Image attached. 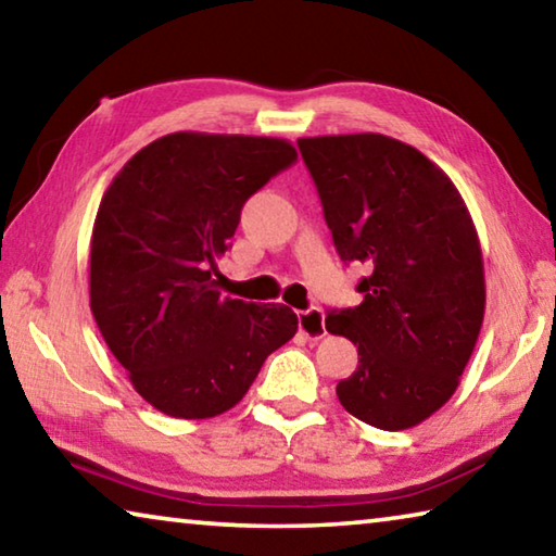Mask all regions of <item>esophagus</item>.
Wrapping results in <instances>:
<instances>
[{"label": "esophagus", "instance_id": "1", "mask_svg": "<svg viewBox=\"0 0 556 556\" xmlns=\"http://www.w3.org/2000/svg\"><path fill=\"white\" fill-rule=\"evenodd\" d=\"M299 331L306 338H318L326 336V324H324V312L321 308H306V312H299Z\"/></svg>", "mask_w": 556, "mask_h": 556}]
</instances>
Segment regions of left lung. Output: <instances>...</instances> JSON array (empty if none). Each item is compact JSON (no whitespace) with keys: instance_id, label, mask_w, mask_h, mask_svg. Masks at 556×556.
Here are the masks:
<instances>
[{"instance_id":"1","label":"left lung","mask_w":556,"mask_h":556,"mask_svg":"<svg viewBox=\"0 0 556 556\" xmlns=\"http://www.w3.org/2000/svg\"><path fill=\"white\" fill-rule=\"evenodd\" d=\"M343 262L372 271L361 306L331 312L326 331L357 345L336 388L343 409L384 431L417 427L456 392L485 314L483 252L454 181L400 139L301 137Z\"/></svg>"}]
</instances>
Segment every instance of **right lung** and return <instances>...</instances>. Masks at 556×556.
I'll return each instance as SVG.
<instances>
[{
	"label": "right lung",
	"mask_w": 556,
	"mask_h": 556,
	"mask_svg": "<svg viewBox=\"0 0 556 556\" xmlns=\"http://www.w3.org/2000/svg\"><path fill=\"white\" fill-rule=\"evenodd\" d=\"M294 159L279 137L174 131L139 149L102 195L90 312L131 388L168 417L232 409L296 333L289 306L223 296L213 279L244 201Z\"/></svg>",
	"instance_id": "add662e5"
}]
</instances>
